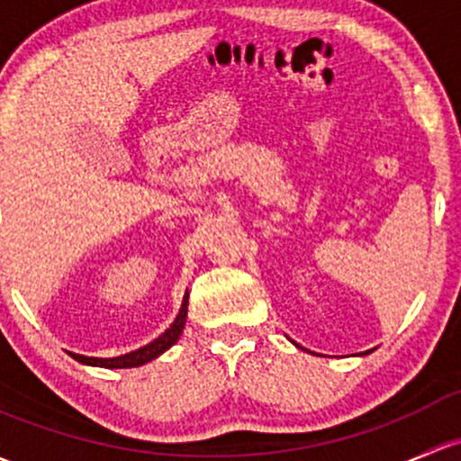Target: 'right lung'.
I'll use <instances>...</instances> for the list:
<instances>
[{
    "label": "right lung",
    "mask_w": 461,
    "mask_h": 461,
    "mask_svg": "<svg viewBox=\"0 0 461 461\" xmlns=\"http://www.w3.org/2000/svg\"><path fill=\"white\" fill-rule=\"evenodd\" d=\"M187 298H190V295L185 294L181 312H178V316L172 322V327H169L163 336H158L157 340L149 342V345L137 348V351L132 353H125V356H119V357H86V356H77V353H72V357L84 362V365L105 366V369H130V366H141L145 362L154 360V357L161 356V353L172 347L174 342L178 340V336H181L183 327H185V318H187Z\"/></svg>",
    "instance_id": "add662e5"
}]
</instances>
